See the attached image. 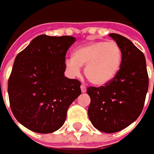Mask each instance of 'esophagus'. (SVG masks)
<instances>
[{"label":"esophagus","mask_w":154,"mask_h":154,"mask_svg":"<svg viewBox=\"0 0 154 154\" xmlns=\"http://www.w3.org/2000/svg\"><path fill=\"white\" fill-rule=\"evenodd\" d=\"M80 89H81V92H86V86L85 85H81L80 86Z\"/></svg>","instance_id":"1"}]
</instances>
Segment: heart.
Returning <instances> with one entry per match:
<instances>
[{"label": "heart", "mask_w": 154, "mask_h": 154, "mask_svg": "<svg viewBox=\"0 0 154 154\" xmlns=\"http://www.w3.org/2000/svg\"><path fill=\"white\" fill-rule=\"evenodd\" d=\"M66 68L74 76L85 66V75L92 84L103 86L118 74L122 64V50L115 41L90 42L76 48L73 57L66 59Z\"/></svg>", "instance_id": "1"}]
</instances>
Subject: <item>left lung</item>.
<instances>
[{"mask_svg":"<svg viewBox=\"0 0 154 154\" xmlns=\"http://www.w3.org/2000/svg\"><path fill=\"white\" fill-rule=\"evenodd\" d=\"M122 50V64L112 80L99 87L86 89L91 98L88 116L92 125L104 133L127 128L140 115L148 90L144 54L127 38L110 33Z\"/></svg>","mask_w":154,"mask_h":154,"instance_id":"left-lung-1","label":"left lung"}]
</instances>
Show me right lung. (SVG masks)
Listing matches in <instances>:
<instances>
[{
	"mask_svg": "<svg viewBox=\"0 0 154 154\" xmlns=\"http://www.w3.org/2000/svg\"><path fill=\"white\" fill-rule=\"evenodd\" d=\"M71 36L40 35L14 60L8 84L10 107L17 121L33 132L62 127L68 107L79 97L80 80L64 76Z\"/></svg>",
	"mask_w": 154,
	"mask_h": 154,
	"instance_id": "add662e5",
	"label": "right lung"
}]
</instances>
